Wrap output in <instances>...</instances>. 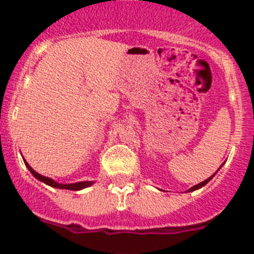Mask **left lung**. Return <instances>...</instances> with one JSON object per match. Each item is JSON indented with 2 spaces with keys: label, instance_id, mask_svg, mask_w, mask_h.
Segmentation results:
<instances>
[{
  "label": "left lung",
  "instance_id": "8db88e82",
  "mask_svg": "<svg viewBox=\"0 0 254 254\" xmlns=\"http://www.w3.org/2000/svg\"><path fill=\"white\" fill-rule=\"evenodd\" d=\"M218 170H220V168H218ZM214 175H216V173H213V175H212L211 177H208L207 180H204V181H203V183H200V184H198V185L192 186L191 189H189V190H188V191H194V190H198V189H200V188H203V186H204V185H207V184L209 183V181H211L212 177H213Z\"/></svg>",
  "mask_w": 254,
  "mask_h": 254
}]
</instances>
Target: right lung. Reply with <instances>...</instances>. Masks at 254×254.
<instances>
[{
    "label": "right lung",
    "instance_id": "1",
    "mask_svg": "<svg viewBox=\"0 0 254 254\" xmlns=\"http://www.w3.org/2000/svg\"><path fill=\"white\" fill-rule=\"evenodd\" d=\"M24 163H25V166H27L28 170L30 171V173H32V175H33L37 180H40V181H42V183L47 184V185H50V186H53V188H58V189L82 190V189H84V188H88V186H91L92 184H94V181H82V183H75V184H59V183H56V181H54L53 179H49V177L42 176V175H40V173H37L36 171H34L33 168H32V167H30L27 162H25V160H24Z\"/></svg>",
    "mask_w": 254,
    "mask_h": 254
}]
</instances>
